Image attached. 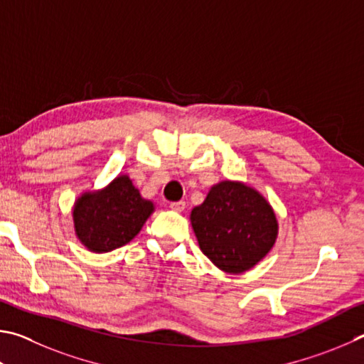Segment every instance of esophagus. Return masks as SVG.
I'll list each match as a JSON object with an SVG mask.
<instances>
[{"instance_id":"esophagus-1","label":"esophagus","mask_w":364,"mask_h":364,"mask_svg":"<svg viewBox=\"0 0 364 364\" xmlns=\"http://www.w3.org/2000/svg\"><path fill=\"white\" fill-rule=\"evenodd\" d=\"M169 208L172 209V211H177V213H182L183 209L187 208V205H186V201H174V203H171L169 205Z\"/></svg>"}]
</instances>
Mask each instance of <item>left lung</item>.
<instances>
[{
	"label": "left lung",
	"instance_id": "left-lung-1",
	"mask_svg": "<svg viewBox=\"0 0 364 364\" xmlns=\"http://www.w3.org/2000/svg\"><path fill=\"white\" fill-rule=\"evenodd\" d=\"M190 222L203 254L227 273L251 270L272 251L278 237L270 203L238 181L213 186L206 200L192 209Z\"/></svg>",
	"mask_w": 364,
	"mask_h": 364
}]
</instances>
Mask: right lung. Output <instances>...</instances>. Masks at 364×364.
Here are the masks:
<instances>
[{"instance_id":"add662e5","label":"right lung","mask_w":364,"mask_h":364,"mask_svg":"<svg viewBox=\"0 0 364 364\" xmlns=\"http://www.w3.org/2000/svg\"><path fill=\"white\" fill-rule=\"evenodd\" d=\"M155 211L129 176H118L107 187L78 196L72 209L76 238L91 252H110L129 243Z\"/></svg>"}]
</instances>
